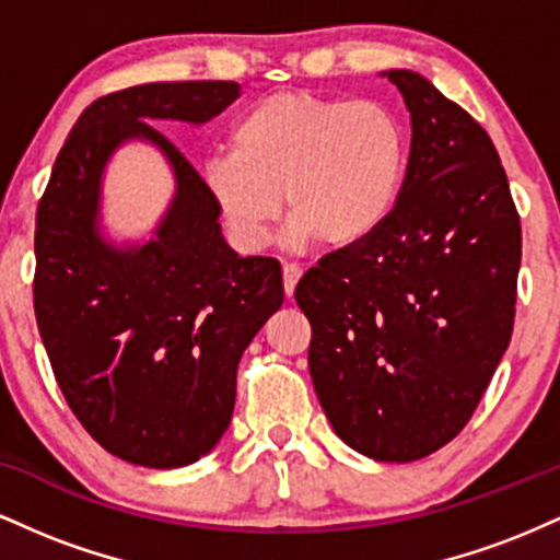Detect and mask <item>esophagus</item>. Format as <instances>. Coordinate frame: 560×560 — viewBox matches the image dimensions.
Returning a JSON list of instances; mask_svg holds the SVG:
<instances>
[{"mask_svg":"<svg viewBox=\"0 0 560 560\" xmlns=\"http://www.w3.org/2000/svg\"><path fill=\"white\" fill-rule=\"evenodd\" d=\"M281 276H284L287 298H292L294 287H298V281H300V276H302V268L298 266V262H284V266H281Z\"/></svg>","mask_w":560,"mask_h":560,"instance_id":"obj_1","label":"esophagus"}]
</instances>
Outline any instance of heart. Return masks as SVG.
Returning <instances> with one entry per match:
<instances>
[{
	"label": "heart",
	"instance_id": "heart-1",
	"mask_svg": "<svg viewBox=\"0 0 560 560\" xmlns=\"http://www.w3.org/2000/svg\"><path fill=\"white\" fill-rule=\"evenodd\" d=\"M229 141L199 178L242 249L266 247L281 195L294 240H369L395 210L408 168L402 120L374 100L276 92L236 118Z\"/></svg>",
	"mask_w": 560,
	"mask_h": 560
}]
</instances>
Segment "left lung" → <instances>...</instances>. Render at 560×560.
I'll return each mask as SVG.
<instances>
[{"instance_id": "obj_1", "label": "left lung", "mask_w": 560, "mask_h": 560, "mask_svg": "<svg viewBox=\"0 0 560 560\" xmlns=\"http://www.w3.org/2000/svg\"><path fill=\"white\" fill-rule=\"evenodd\" d=\"M387 79L413 128L400 199L369 240L324 255L294 300L334 432L408 464L464 432L508 350L522 221L490 133L423 75Z\"/></svg>"}]
</instances>
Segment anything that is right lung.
I'll return each instance as SVG.
<instances>
[{
  "label": "right lung",
  "mask_w": 560,
  "mask_h": 560,
  "mask_svg": "<svg viewBox=\"0 0 560 560\" xmlns=\"http://www.w3.org/2000/svg\"><path fill=\"white\" fill-rule=\"evenodd\" d=\"M234 81L144 83L94 100L62 144L36 210L34 311L66 402L107 453L178 468L226 432L244 347L284 302L273 258H240L191 163L150 120L205 124ZM150 138L179 191L159 236L107 248L93 226L98 176L120 140Z\"/></svg>",
  "instance_id": "1"
}]
</instances>
